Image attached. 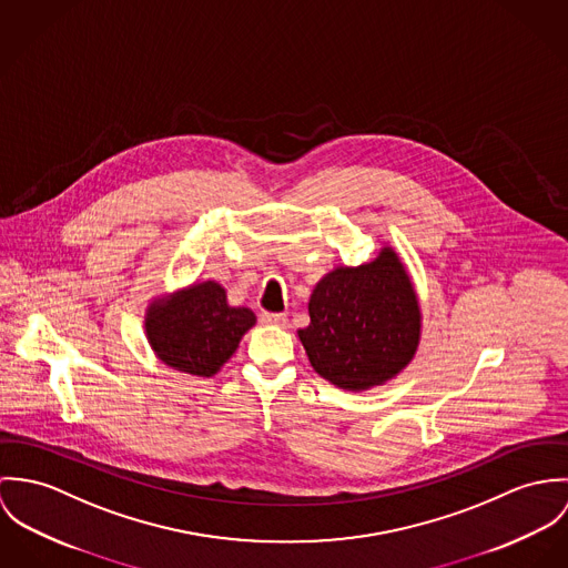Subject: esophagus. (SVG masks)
I'll return each instance as SVG.
<instances>
[{
  "label": "esophagus",
  "instance_id": "34e87169",
  "mask_svg": "<svg viewBox=\"0 0 568 568\" xmlns=\"http://www.w3.org/2000/svg\"><path fill=\"white\" fill-rule=\"evenodd\" d=\"M261 320L265 322V324H278V326H287V315L285 314H261Z\"/></svg>",
  "mask_w": 568,
  "mask_h": 568
}]
</instances>
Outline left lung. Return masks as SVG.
<instances>
[{
	"instance_id": "left-lung-1",
	"label": "left lung",
	"mask_w": 568,
	"mask_h": 568,
	"mask_svg": "<svg viewBox=\"0 0 568 568\" xmlns=\"http://www.w3.org/2000/svg\"><path fill=\"white\" fill-rule=\"evenodd\" d=\"M310 326L298 331L320 377L368 389L396 377L416 355L420 307L392 248L359 267H337L315 285Z\"/></svg>"
}]
</instances>
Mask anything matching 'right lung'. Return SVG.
<instances>
[{
    "mask_svg": "<svg viewBox=\"0 0 568 568\" xmlns=\"http://www.w3.org/2000/svg\"><path fill=\"white\" fill-rule=\"evenodd\" d=\"M256 322L246 307H231L215 281H204L172 298L154 301L145 315V335L156 357L193 377H213L237 351Z\"/></svg>",
    "mask_w": 568,
    "mask_h": 568,
    "instance_id": "obj_1",
    "label": "right lung"
}]
</instances>
